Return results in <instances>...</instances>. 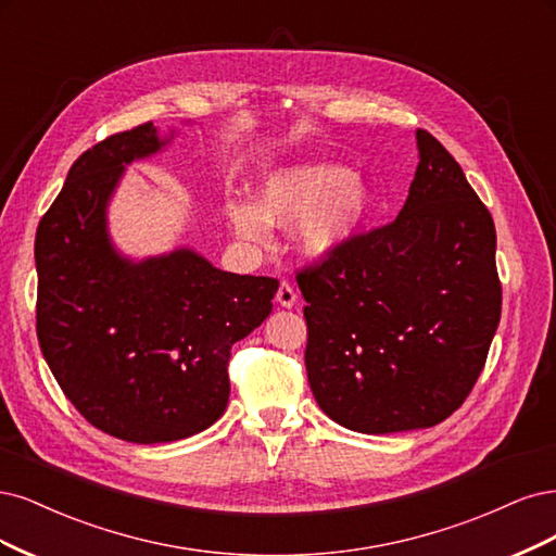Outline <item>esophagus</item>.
<instances>
[{
    "instance_id": "esophagus-1",
    "label": "esophagus",
    "mask_w": 556,
    "mask_h": 556,
    "mask_svg": "<svg viewBox=\"0 0 556 556\" xmlns=\"http://www.w3.org/2000/svg\"><path fill=\"white\" fill-rule=\"evenodd\" d=\"M277 302L281 304V307H286V309H291L293 304L298 302V293H295V289H293V286H291L289 281H281V283H279V289H277Z\"/></svg>"
}]
</instances>
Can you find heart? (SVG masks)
I'll return each mask as SVG.
<instances>
[{"instance_id":"obj_1","label":"heart","mask_w":556,"mask_h":556,"mask_svg":"<svg viewBox=\"0 0 556 556\" xmlns=\"http://www.w3.org/2000/svg\"><path fill=\"white\" fill-rule=\"evenodd\" d=\"M371 195L361 177L330 161L281 168L265 177L258 207L230 203L228 219L240 238L263 240L270 224L302 219L298 242L304 254L328 258L346 247L369 212Z\"/></svg>"}]
</instances>
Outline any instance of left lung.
Wrapping results in <instances>:
<instances>
[{"mask_svg":"<svg viewBox=\"0 0 556 556\" xmlns=\"http://www.w3.org/2000/svg\"><path fill=\"white\" fill-rule=\"evenodd\" d=\"M416 140L397 219L298 273L314 397L363 434L443 422L469 397L501 318L492 214L432 134Z\"/></svg>","mask_w":556,"mask_h":556,"instance_id":"left-lung-1","label":"left lung"}]
</instances>
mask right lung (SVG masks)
<instances>
[{
	"instance_id": "obj_1",
	"label": "right lung",
	"mask_w": 556,
	"mask_h": 556,
	"mask_svg": "<svg viewBox=\"0 0 556 556\" xmlns=\"http://www.w3.org/2000/svg\"><path fill=\"white\" fill-rule=\"evenodd\" d=\"M170 138L148 122L83 152L34 242L37 334L52 376L89 425L142 445L224 416L230 346L270 316L279 289L191 249L136 263L113 247L105 210L124 168Z\"/></svg>"
}]
</instances>
